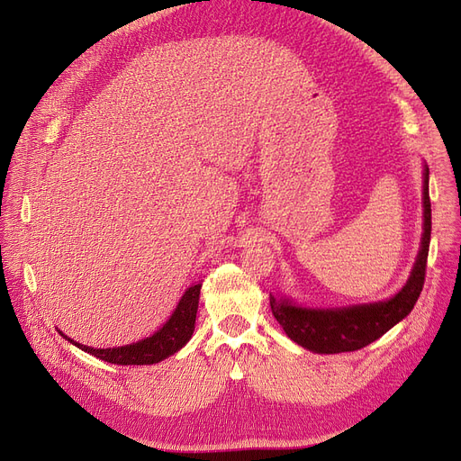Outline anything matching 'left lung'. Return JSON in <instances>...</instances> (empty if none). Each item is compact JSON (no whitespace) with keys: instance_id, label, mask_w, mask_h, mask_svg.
I'll use <instances>...</instances> for the list:
<instances>
[{"instance_id":"1","label":"left lung","mask_w":461,"mask_h":461,"mask_svg":"<svg viewBox=\"0 0 461 461\" xmlns=\"http://www.w3.org/2000/svg\"><path fill=\"white\" fill-rule=\"evenodd\" d=\"M429 169L424 166V233L420 250L407 284L389 299L372 304H357L334 310L303 308L287 299L269 297L273 316L294 342L313 353L357 351L375 342L386 330L400 323L420 297L431 235V203H429Z\"/></svg>"}]
</instances>
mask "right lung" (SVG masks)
<instances>
[{"instance_id":"1","label":"right lung","mask_w":461,"mask_h":461,"mask_svg":"<svg viewBox=\"0 0 461 461\" xmlns=\"http://www.w3.org/2000/svg\"><path fill=\"white\" fill-rule=\"evenodd\" d=\"M200 289H202V284L190 285L185 292V295L181 297L176 312L172 313V318L164 323V327L157 330L153 336L145 338V340H140L136 344L108 348V349H95V348H87L75 340H70V338H67L63 332L61 336L70 344L80 348L82 351L101 358L104 362H112V365H121V366L155 365V362H160L169 355L177 353L190 340V336L194 332V323H196Z\"/></svg>"}]
</instances>
